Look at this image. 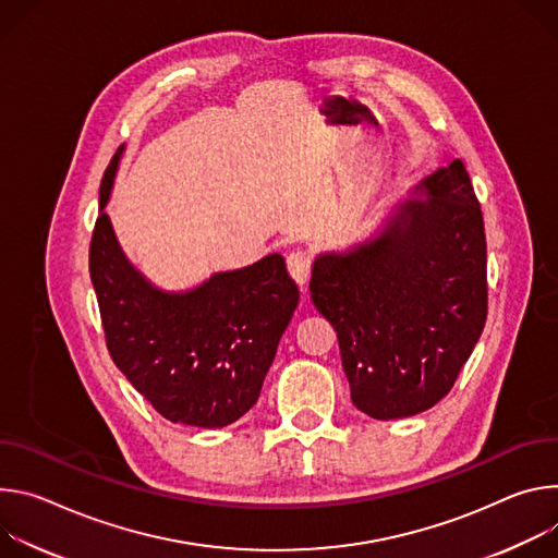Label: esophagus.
I'll return each instance as SVG.
<instances>
[{"instance_id": "obj_1", "label": "esophagus", "mask_w": 558, "mask_h": 558, "mask_svg": "<svg viewBox=\"0 0 558 558\" xmlns=\"http://www.w3.org/2000/svg\"><path fill=\"white\" fill-rule=\"evenodd\" d=\"M286 264H288V272H290V277L294 279V283L303 288V286L307 283V277H311L313 257L307 255V253H303V251H294V253L288 255Z\"/></svg>"}]
</instances>
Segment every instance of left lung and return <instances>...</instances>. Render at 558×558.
I'll list each match as a JSON object with an SVG mask.
<instances>
[{"label":"left lung","instance_id":"obj_1","mask_svg":"<svg viewBox=\"0 0 558 558\" xmlns=\"http://www.w3.org/2000/svg\"><path fill=\"white\" fill-rule=\"evenodd\" d=\"M381 228L313 264L311 299L332 324L352 403L390 421L441 401L487 315L485 230L461 159L423 177Z\"/></svg>","mask_w":558,"mask_h":558}]
</instances>
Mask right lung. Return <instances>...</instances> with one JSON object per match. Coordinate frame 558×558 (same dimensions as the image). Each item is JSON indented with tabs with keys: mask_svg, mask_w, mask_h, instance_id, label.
Instances as JSON below:
<instances>
[{
	"mask_svg": "<svg viewBox=\"0 0 558 558\" xmlns=\"http://www.w3.org/2000/svg\"><path fill=\"white\" fill-rule=\"evenodd\" d=\"M123 150L117 148L104 172L90 241V279L108 352L163 418L230 425L257 403L299 290L281 255L215 272L181 292L148 281L123 255L104 213Z\"/></svg>",
	"mask_w": 558,
	"mask_h": 558,
	"instance_id": "right-lung-1",
	"label": "right lung"
}]
</instances>
